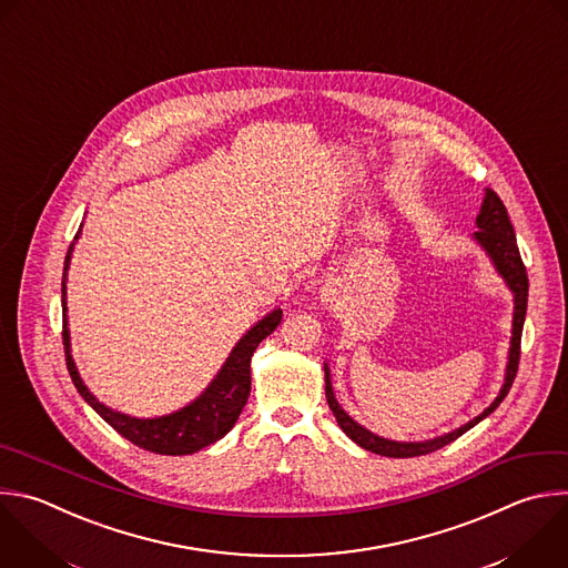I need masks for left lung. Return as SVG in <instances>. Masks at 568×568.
I'll use <instances>...</instances> for the list:
<instances>
[{
  "label": "left lung",
  "instance_id": "8db88e82",
  "mask_svg": "<svg viewBox=\"0 0 568 568\" xmlns=\"http://www.w3.org/2000/svg\"><path fill=\"white\" fill-rule=\"evenodd\" d=\"M477 230L473 234V239L484 247V252L488 254V258L493 261L495 270L499 272V276L504 278V283L508 285V290L513 292V336H510V349H508V363H506V376H504V386L499 390V395L495 397V402L475 419H470L468 424H464L462 428L446 433L442 437L435 439H426V442H393V439H384L379 435H374L369 430H365L361 424H356L336 402L334 390H332V382H329V367L325 363V397L329 404V410L334 413L341 430L361 448L384 455V457H419V455H428L435 453L444 446H448L450 442H455L457 437H462L464 433H468L473 426H477L481 419H486L508 395L515 374H517V365H519V343H521V327H524V318H526V301H528V276H526V267L521 263L519 250H517V239H515V230L510 225L508 212L504 207V203L499 201V196L493 192V189H486V196L477 216Z\"/></svg>",
  "mask_w": 568,
  "mask_h": 568
}]
</instances>
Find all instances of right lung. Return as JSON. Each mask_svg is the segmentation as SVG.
<instances>
[{
	"instance_id": "1",
	"label": "right lung",
	"mask_w": 568,
	"mask_h": 568,
	"mask_svg": "<svg viewBox=\"0 0 568 568\" xmlns=\"http://www.w3.org/2000/svg\"><path fill=\"white\" fill-rule=\"evenodd\" d=\"M80 232L75 234L78 241ZM73 254V243L67 252L64 261V276H62V316H64V354H67V367L73 379V386L82 395V399L124 439L135 444L138 448H144L155 455H192L201 448L223 439L236 424L241 410L247 404L250 390H252V356L258 343L270 336L281 318L283 310H272L267 316H263L254 327L247 329V334L236 343L232 354L227 356L225 365L216 374V379L205 388L201 397H196L192 404L155 419H138L122 413L111 410L109 406L100 404L89 388L84 386L82 376L75 367V361L71 356V336H69V321H67V272Z\"/></svg>"
}]
</instances>
